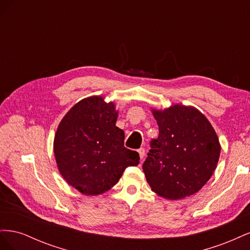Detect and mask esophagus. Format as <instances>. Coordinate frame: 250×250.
Segmentation results:
<instances>
[{
  "mask_svg": "<svg viewBox=\"0 0 250 250\" xmlns=\"http://www.w3.org/2000/svg\"><path fill=\"white\" fill-rule=\"evenodd\" d=\"M138 152H139V155H140V158L142 160V158L145 156V149L144 148H140L139 150H138Z\"/></svg>",
  "mask_w": 250,
  "mask_h": 250,
  "instance_id": "obj_1",
  "label": "esophagus"
}]
</instances>
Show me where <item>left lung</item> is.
I'll return each instance as SVG.
<instances>
[{
  "label": "left lung",
  "instance_id": "1",
  "mask_svg": "<svg viewBox=\"0 0 250 250\" xmlns=\"http://www.w3.org/2000/svg\"><path fill=\"white\" fill-rule=\"evenodd\" d=\"M160 134L143 171L151 190L170 200L197 193L213 175L221 146L207 117L193 106L151 108Z\"/></svg>",
  "mask_w": 250,
  "mask_h": 250
}]
</instances>
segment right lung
Returning <instances> with one entry per match:
<instances>
[{
  "label": "right lung",
  "instance_id": "add662e5",
  "mask_svg": "<svg viewBox=\"0 0 250 250\" xmlns=\"http://www.w3.org/2000/svg\"><path fill=\"white\" fill-rule=\"evenodd\" d=\"M117 119L115 103L92 96L75 104L57 127L53 148L58 170L83 195L110 190L127 167L140 163L137 151L124 147Z\"/></svg>",
  "mask_w": 250,
  "mask_h": 250
}]
</instances>
